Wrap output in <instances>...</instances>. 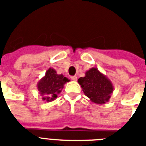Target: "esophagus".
Listing matches in <instances>:
<instances>
[{"instance_id": "obj_1", "label": "esophagus", "mask_w": 146, "mask_h": 146, "mask_svg": "<svg viewBox=\"0 0 146 146\" xmlns=\"http://www.w3.org/2000/svg\"><path fill=\"white\" fill-rule=\"evenodd\" d=\"M70 79L72 80H73V81H76V80H77V77H76V76H72L70 77Z\"/></svg>"}]
</instances>
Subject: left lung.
<instances>
[{"label":"left lung","instance_id":"1","mask_svg":"<svg viewBox=\"0 0 146 146\" xmlns=\"http://www.w3.org/2000/svg\"><path fill=\"white\" fill-rule=\"evenodd\" d=\"M78 82L85 95L96 104H102L108 102L113 92L111 81L95 67L87 71L86 76L80 77Z\"/></svg>","mask_w":146,"mask_h":146}]
</instances>
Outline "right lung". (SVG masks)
<instances>
[{
    "label": "right lung",
    "mask_w": 146,
    "mask_h": 146,
    "mask_svg": "<svg viewBox=\"0 0 146 146\" xmlns=\"http://www.w3.org/2000/svg\"><path fill=\"white\" fill-rule=\"evenodd\" d=\"M70 80L60 74H57L54 69H48L44 77L38 83V89L42 95V99L47 102H51L57 97V95L61 92L64 85Z\"/></svg>",
    "instance_id": "1"
}]
</instances>
